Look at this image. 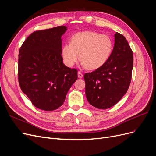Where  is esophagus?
I'll return each mask as SVG.
<instances>
[{
  "instance_id": "1",
  "label": "esophagus",
  "mask_w": 156,
  "mask_h": 156,
  "mask_svg": "<svg viewBox=\"0 0 156 156\" xmlns=\"http://www.w3.org/2000/svg\"><path fill=\"white\" fill-rule=\"evenodd\" d=\"M77 75H78V78H79V79L82 78V77H83V73H81V72H79L77 73Z\"/></svg>"
}]
</instances>
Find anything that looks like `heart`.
Here are the masks:
<instances>
[{
    "label": "heart",
    "instance_id": "b5f03b06",
    "mask_svg": "<svg viewBox=\"0 0 156 156\" xmlns=\"http://www.w3.org/2000/svg\"><path fill=\"white\" fill-rule=\"evenodd\" d=\"M113 43L109 36L93 31H83L71 37L70 44L62 48V57L64 64L72 67L79 58L81 65L88 69L100 68L111 57Z\"/></svg>",
    "mask_w": 156,
    "mask_h": 156
}]
</instances>
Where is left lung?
I'll return each mask as SVG.
<instances>
[{
  "label": "left lung",
  "instance_id": "left-lung-1",
  "mask_svg": "<svg viewBox=\"0 0 156 156\" xmlns=\"http://www.w3.org/2000/svg\"><path fill=\"white\" fill-rule=\"evenodd\" d=\"M111 57L100 68L84 75L88 101L98 108L114 106L127 92L131 79L133 56L126 37L116 32Z\"/></svg>",
  "mask_w": 156,
  "mask_h": 156
}]
</instances>
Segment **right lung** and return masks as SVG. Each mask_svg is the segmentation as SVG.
<instances>
[{
    "label": "right lung",
    "instance_id": "add662e5",
    "mask_svg": "<svg viewBox=\"0 0 156 156\" xmlns=\"http://www.w3.org/2000/svg\"><path fill=\"white\" fill-rule=\"evenodd\" d=\"M67 27L35 31L19 52L18 79L23 92L36 107L51 111L63 105L77 70L63 63L62 36Z\"/></svg>",
    "mask_w": 156,
    "mask_h": 156
}]
</instances>
